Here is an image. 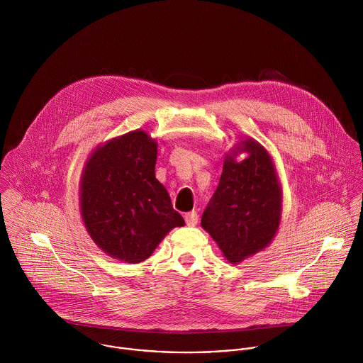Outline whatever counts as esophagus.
Listing matches in <instances>:
<instances>
[{
  "label": "esophagus",
  "mask_w": 363,
  "mask_h": 363,
  "mask_svg": "<svg viewBox=\"0 0 363 363\" xmlns=\"http://www.w3.org/2000/svg\"><path fill=\"white\" fill-rule=\"evenodd\" d=\"M184 219H186V223L189 226H196L197 222H199V213L196 211H191V212H187L184 215Z\"/></svg>",
  "instance_id": "1"
}]
</instances>
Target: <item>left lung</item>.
Masks as SVG:
<instances>
[{
  "instance_id": "obj_1",
  "label": "left lung",
  "mask_w": 363,
  "mask_h": 363,
  "mask_svg": "<svg viewBox=\"0 0 363 363\" xmlns=\"http://www.w3.org/2000/svg\"><path fill=\"white\" fill-rule=\"evenodd\" d=\"M247 152L238 162L235 155ZM282 190L269 154L253 138L225 156L219 184L201 218L225 259L238 264L274 239L281 220Z\"/></svg>"
}]
</instances>
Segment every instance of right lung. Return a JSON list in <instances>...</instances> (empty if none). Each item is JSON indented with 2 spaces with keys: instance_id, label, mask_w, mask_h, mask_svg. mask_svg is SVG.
<instances>
[{
  "instance_id": "1",
  "label": "right lung",
  "mask_w": 363,
  "mask_h": 363,
  "mask_svg": "<svg viewBox=\"0 0 363 363\" xmlns=\"http://www.w3.org/2000/svg\"><path fill=\"white\" fill-rule=\"evenodd\" d=\"M157 144L137 130L98 147L81 179V215L101 250L124 262L148 259L183 216L155 177Z\"/></svg>"
}]
</instances>
